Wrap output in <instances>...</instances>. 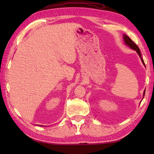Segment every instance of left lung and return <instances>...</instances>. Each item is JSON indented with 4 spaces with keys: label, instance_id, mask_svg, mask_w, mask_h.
Returning <instances> with one entry per match:
<instances>
[{
    "label": "left lung",
    "instance_id": "left-lung-1",
    "mask_svg": "<svg viewBox=\"0 0 154 154\" xmlns=\"http://www.w3.org/2000/svg\"><path fill=\"white\" fill-rule=\"evenodd\" d=\"M124 40L125 41V43H126L127 45H128L131 49H134L135 51H137L138 54H139V56H140V59H141L143 63L145 64L144 61H143V59L142 58V57H141V54H140V49L139 48V47L137 45V44L135 43L134 41H132L131 40V38H130L129 36H128L126 35H124ZM145 90L144 91V94H143V96H145Z\"/></svg>",
    "mask_w": 154,
    "mask_h": 154
}]
</instances>
